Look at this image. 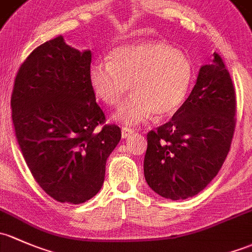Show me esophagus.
I'll return each instance as SVG.
<instances>
[{"mask_svg":"<svg viewBox=\"0 0 252 252\" xmlns=\"http://www.w3.org/2000/svg\"><path fill=\"white\" fill-rule=\"evenodd\" d=\"M133 133H134L133 129L127 128V127H124V128L121 129V136H123V138H128V137Z\"/></svg>","mask_w":252,"mask_h":252,"instance_id":"esophagus-1","label":"esophagus"}]
</instances>
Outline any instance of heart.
Masks as SVG:
<instances>
[{"label": "heart", "mask_w": 252, "mask_h": 252, "mask_svg": "<svg viewBox=\"0 0 252 252\" xmlns=\"http://www.w3.org/2000/svg\"><path fill=\"white\" fill-rule=\"evenodd\" d=\"M193 65L182 51L161 41H145L116 47L108 62L97 61L88 69L95 97L116 107L128 91L131 97L114 114L118 123L134 126L154 114L172 116L183 105L191 82Z\"/></svg>", "instance_id": "heart-1"}]
</instances>
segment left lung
Returning <instances> with one entry per match:
<instances>
[{
    "label": "left lung",
    "mask_w": 252,
    "mask_h": 252,
    "mask_svg": "<svg viewBox=\"0 0 252 252\" xmlns=\"http://www.w3.org/2000/svg\"><path fill=\"white\" fill-rule=\"evenodd\" d=\"M199 70L190 94L157 131L148 133L144 177L171 200L196 195L222 167L235 127V92L219 54Z\"/></svg>",
    "instance_id": "8db88e82"
}]
</instances>
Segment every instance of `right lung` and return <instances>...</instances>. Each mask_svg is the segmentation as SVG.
I'll return each mask as SVG.
<instances>
[{
	"label": "right lung",
	"instance_id": "obj_1",
	"mask_svg": "<svg viewBox=\"0 0 252 252\" xmlns=\"http://www.w3.org/2000/svg\"><path fill=\"white\" fill-rule=\"evenodd\" d=\"M92 53L62 35L33 49L19 68L10 107L15 137L38 186L59 203L82 204L102 188L109 155L121 139L88 81Z\"/></svg>",
	"mask_w": 252,
	"mask_h": 252
}]
</instances>
